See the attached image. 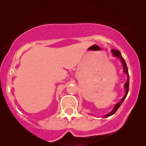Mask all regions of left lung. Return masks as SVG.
Listing matches in <instances>:
<instances>
[{
	"label": "left lung",
	"mask_w": 146,
	"mask_h": 146,
	"mask_svg": "<svg viewBox=\"0 0 146 146\" xmlns=\"http://www.w3.org/2000/svg\"><path fill=\"white\" fill-rule=\"evenodd\" d=\"M112 52H113V55H114L115 57H117L118 58L121 60V64H123V72H125L126 74H127V76H128V79H127V81H126V82L125 83L124 86H125V89H126V93H125V95L124 96H123V98H122V99H121V101L119 102L118 103H116V104H115V107L114 108H113V110H112L110 113H109V114L106 115L105 116H104V118H108V117L110 116V115H112L114 114L115 112L118 110V108H120V106L121 105V104L123 103V100L125 99V98L126 97V96H127V94H128V91H129V72H128V68H127V66H126V62H125L124 59H123V58L122 57V55H121V52H120L119 50H112Z\"/></svg>",
	"instance_id": "left-lung-1"
}]
</instances>
